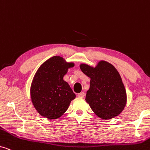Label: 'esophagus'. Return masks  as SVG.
I'll list each match as a JSON object with an SVG mask.
<instances>
[{
  "mask_svg": "<svg viewBox=\"0 0 150 150\" xmlns=\"http://www.w3.org/2000/svg\"><path fill=\"white\" fill-rule=\"evenodd\" d=\"M85 92H81V93L78 94V96H79V98H84L85 97Z\"/></svg>",
  "mask_w": 150,
  "mask_h": 150,
  "instance_id": "34e87169",
  "label": "esophagus"
}]
</instances>
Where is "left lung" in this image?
I'll list each match as a JSON object with an SVG mask.
<instances>
[{
    "label": "left lung",
    "mask_w": 150,
    "mask_h": 150,
    "mask_svg": "<svg viewBox=\"0 0 150 150\" xmlns=\"http://www.w3.org/2000/svg\"><path fill=\"white\" fill-rule=\"evenodd\" d=\"M81 71L91 79L85 100L95 113L104 120L120 114L126 103V93L117 70L102 61L96 67L80 65Z\"/></svg>",
    "instance_id": "8db88e82"
}]
</instances>
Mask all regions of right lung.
Returning a JSON list of instances; mask_svg holds the SVG:
<instances>
[{
  "mask_svg": "<svg viewBox=\"0 0 150 150\" xmlns=\"http://www.w3.org/2000/svg\"><path fill=\"white\" fill-rule=\"evenodd\" d=\"M73 63L62 57H51L41 65L35 75L30 88L33 105L39 113L50 120L59 118L66 111L75 93L63 80Z\"/></svg>",
  "mask_w": 150,
  "mask_h": 150,
  "instance_id": "add662e5",
  "label": "right lung"
}]
</instances>
